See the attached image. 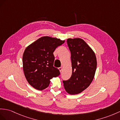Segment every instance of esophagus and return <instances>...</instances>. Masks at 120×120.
Masks as SVG:
<instances>
[{"instance_id":"1","label":"esophagus","mask_w":120,"mask_h":120,"mask_svg":"<svg viewBox=\"0 0 120 120\" xmlns=\"http://www.w3.org/2000/svg\"><path fill=\"white\" fill-rule=\"evenodd\" d=\"M58 70H60V72L61 71H62V67H60V68H58Z\"/></svg>"}]
</instances>
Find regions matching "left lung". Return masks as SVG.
<instances>
[{"instance_id":"1","label":"left lung","mask_w":120,"mask_h":120,"mask_svg":"<svg viewBox=\"0 0 120 120\" xmlns=\"http://www.w3.org/2000/svg\"><path fill=\"white\" fill-rule=\"evenodd\" d=\"M67 42L71 54L72 74L69 79L63 82L66 92L75 95L82 92L92 82L97 60L94 52L82 39H68Z\"/></svg>"}]
</instances>
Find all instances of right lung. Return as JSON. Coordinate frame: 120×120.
<instances>
[{"label":"right lung","mask_w":120,"mask_h":120,"mask_svg":"<svg viewBox=\"0 0 120 120\" xmlns=\"http://www.w3.org/2000/svg\"><path fill=\"white\" fill-rule=\"evenodd\" d=\"M65 42L60 39L45 36L40 38L25 49L23 55V69L29 84L34 89L47 87L50 80L60 74L53 66V52Z\"/></svg>","instance_id":"1"}]
</instances>
